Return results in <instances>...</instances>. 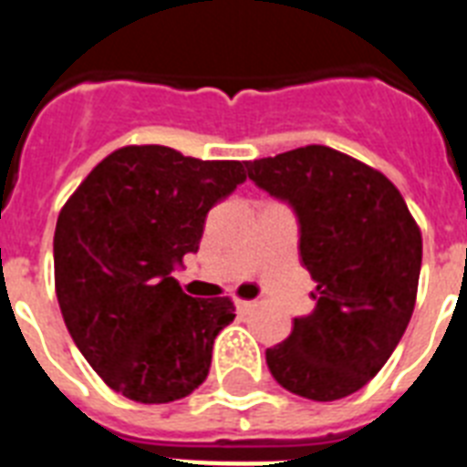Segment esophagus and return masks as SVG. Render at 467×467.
I'll use <instances>...</instances> for the list:
<instances>
[{
  "instance_id": "obj_1",
  "label": "esophagus",
  "mask_w": 467,
  "mask_h": 467,
  "mask_svg": "<svg viewBox=\"0 0 467 467\" xmlns=\"http://www.w3.org/2000/svg\"><path fill=\"white\" fill-rule=\"evenodd\" d=\"M234 307H237V312H249L254 310L256 303L254 300H234Z\"/></svg>"
}]
</instances>
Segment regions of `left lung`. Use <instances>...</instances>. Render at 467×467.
<instances>
[{
    "label": "left lung",
    "mask_w": 467,
    "mask_h": 467,
    "mask_svg": "<svg viewBox=\"0 0 467 467\" xmlns=\"http://www.w3.org/2000/svg\"><path fill=\"white\" fill-rule=\"evenodd\" d=\"M249 179L291 205L315 310L266 348L271 376L300 398L332 402L383 368L412 317L421 233L395 183L325 145L247 161Z\"/></svg>",
    "instance_id": "left-lung-1"
}]
</instances>
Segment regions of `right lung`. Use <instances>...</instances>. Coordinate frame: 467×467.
I'll return each instance as SVG.
<instances>
[{"label":"right lung","instance_id":"obj_1","mask_svg":"<svg viewBox=\"0 0 467 467\" xmlns=\"http://www.w3.org/2000/svg\"><path fill=\"white\" fill-rule=\"evenodd\" d=\"M244 161L128 145L101 160L55 225V293L77 348L111 390L164 405L196 390L230 298H191L171 276Z\"/></svg>","mask_w":467,"mask_h":467}]
</instances>
